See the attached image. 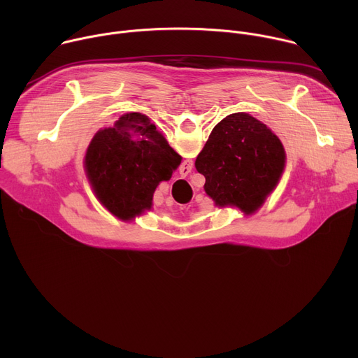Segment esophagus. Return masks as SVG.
I'll return each instance as SVG.
<instances>
[{"label":"esophagus","instance_id":"34e87169","mask_svg":"<svg viewBox=\"0 0 358 358\" xmlns=\"http://www.w3.org/2000/svg\"><path fill=\"white\" fill-rule=\"evenodd\" d=\"M184 169H185V167H184ZM187 169H188V167H187Z\"/></svg>","mask_w":358,"mask_h":358}]
</instances>
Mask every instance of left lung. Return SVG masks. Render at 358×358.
Listing matches in <instances>:
<instances>
[{"instance_id": "1", "label": "left lung", "mask_w": 358, "mask_h": 358, "mask_svg": "<svg viewBox=\"0 0 358 358\" xmlns=\"http://www.w3.org/2000/svg\"><path fill=\"white\" fill-rule=\"evenodd\" d=\"M286 152L279 137L248 113H232L211 131L195 160L206 177L207 195L218 207H236L250 215L276 188Z\"/></svg>"}]
</instances>
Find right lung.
Returning <instances> with one entry per match:
<instances>
[{"label":"right lung","instance_id":"right-lung-1","mask_svg":"<svg viewBox=\"0 0 358 358\" xmlns=\"http://www.w3.org/2000/svg\"><path fill=\"white\" fill-rule=\"evenodd\" d=\"M181 156L145 115L127 113L92 138L85 170L94 195L109 213L130 221L151 210L152 194L171 178Z\"/></svg>","mask_w":358,"mask_h":358}]
</instances>
